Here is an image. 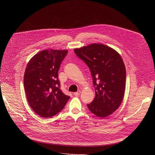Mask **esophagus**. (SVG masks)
<instances>
[{
    "label": "esophagus",
    "instance_id": "obj_1",
    "mask_svg": "<svg viewBox=\"0 0 155 155\" xmlns=\"http://www.w3.org/2000/svg\"><path fill=\"white\" fill-rule=\"evenodd\" d=\"M80 93H81L80 91H78L77 92H74V93H73V94H74V95H75V96H78V95H79L80 94Z\"/></svg>",
    "mask_w": 155,
    "mask_h": 155
}]
</instances>
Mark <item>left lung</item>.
<instances>
[{
	"label": "left lung",
	"instance_id": "1",
	"mask_svg": "<svg viewBox=\"0 0 155 155\" xmlns=\"http://www.w3.org/2000/svg\"><path fill=\"white\" fill-rule=\"evenodd\" d=\"M89 67L95 97L87 107L94 115L105 117L116 111L123 100L126 72L120 55L106 45L93 43L74 50Z\"/></svg>",
	"mask_w": 155,
	"mask_h": 155
}]
</instances>
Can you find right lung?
<instances>
[{
    "label": "right lung",
    "mask_w": 155,
    "mask_h": 155,
    "mask_svg": "<svg viewBox=\"0 0 155 155\" xmlns=\"http://www.w3.org/2000/svg\"><path fill=\"white\" fill-rule=\"evenodd\" d=\"M68 53L67 50H46L36 54L28 62L24 86L28 103L39 116L51 117L65 106L70 97L63 93L58 72Z\"/></svg>",
    "instance_id": "obj_1"
}]
</instances>
